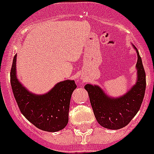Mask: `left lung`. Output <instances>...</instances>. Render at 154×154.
<instances>
[{"label": "left lung", "mask_w": 154, "mask_h": 154, "mask_svg": "<svg viewBox=\"0 0 154 154\" xmlns=\"http://www.w3.org/2000/svg\"><path fill=\"white\" fill-rule=\"evenodd\" d=\"M138 61L136 84L125 96L109 98L99 86L87 84L84 86L90 97L95 118L101 126L109 129H120L131 122L140 110L146 91V72L141 57L136 51Z\"/></svg>", "instance_id": "1"}]
</instances>
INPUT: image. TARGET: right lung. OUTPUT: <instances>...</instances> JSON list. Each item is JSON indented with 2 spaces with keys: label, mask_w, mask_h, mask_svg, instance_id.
Returning a JSON list of instances; mask_svg holds the SVG:
<instances>
[{
  "label": "right lung",
  "mask_w": 154,
  "mask_h": 154,
  "mask_svg": "<svg viewBox=\"0 0 154 154\" xmlns=\"http://www.w3.org/2000/svg\"><path fill=\"white\" fill-rule=\"evenodd\" d=\"M16 54L11 68V85L14 99L25 118L39 129L57 132L67 125L75 81L65 80L57 83L48 93L37 96L29 93L18 82L15 74Z\"/></svg>",
  "instance_id": "right-lung-1"
}]
</instances>
